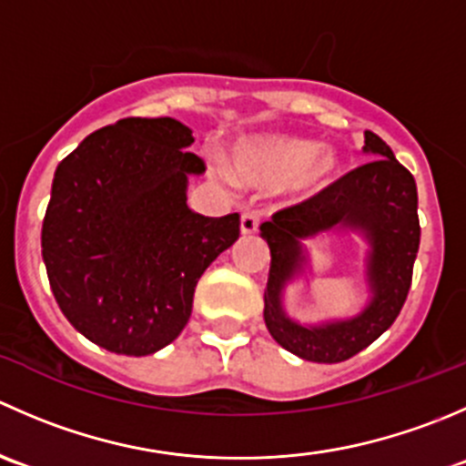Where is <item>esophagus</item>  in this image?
I'll return each instance as SVG.
<instances>
[{
  "label": "esophagus",
  "mask_w": 466,
  "mask_h": 466,
  "mask_svg": "<svg viewBox=\"0 0 466 466\" xmlns=\"http://www.w3.org/2000/svg\"><path fill=\"white\" fill-rule=\"evenodd\" d=\"M259 223H261V216L257 214V211H246V214L241 216V232L255 234L257 229H259Z\"/></svg>",
  "instance_id": "obj_1"
}]
</instances>
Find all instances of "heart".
<instances>
[{
    "label": "heart",
    "instance_id": "obj_1",
    "mask_svg": "<svg viewBox=\"0 0 466 466\" xmlns=\"http://www.w3.org/2000/svg\"><path fill=\"white\" fill-rule=\"evenodd\" d=\"M340 168V157L316 139L289 135H255L243 137L229 150V167L220 159L214 171L225 182H241L255 189L284 187L302 196L327 185Z\"/></svg>",
    "mask_w": 466,
    "mask_h": 466
}]
</instances>
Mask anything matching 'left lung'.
<instances>
[{
    "label": "left lung",
    "instance_id": "left-lung-1",
    "mask_svg": "<svg viewBox=\"0 0 466 466\" xmlns=\"http://www.w3.org/2000/svg\"><path fill=\"white\" fill-rule=\"evenodd\" d=\"M363 150L372 162L354 168L304 203L286 207L261 223L270 248V272L263 293V320L290 354L313 363H342L372 345L392 327L408 298L417 250V185L379 135L365 130ZM360 233L369 241L364 311L345 321L302 325L283 309V290L308 267L303 241L318 233Z\"/></svg>",
    "mask_w": 466,
    "mask_h": 466
}]
</instances>
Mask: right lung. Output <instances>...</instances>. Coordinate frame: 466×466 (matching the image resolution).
I'll return each mask as SVG.
<instances>
[{
	"mask_svg": "<svg viewBox=\"0 0 466 466\" xmlns=\"http://www.w3.org/2000/svg\"><path fill=\"white\" fill-rule=\"evenodd\" d=\"M171 116H130L96 130L58 164L42 223V259L72 327L94 345L148 356L189 322L194 290L238 238V214L187 205L205 162Z\"/></svg>",
	"mask_w": 466,
	"mask_h": 466,
	"instance_id": "obj_1",
	"label": "right lung"
}]
</instances>
